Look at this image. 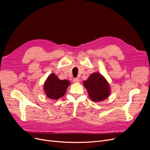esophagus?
Wrapping results in <instances>:
<instances>
[{
  "mask_svg": "<svg viewBox=\"0 0 150 150\" xmlns=\"http://www.w3.org/2000/svg\"><path fill=\"white\" fill-rule=\"evenodd\" d=\"M73 82H74V83H79V82H80V79H79V78H74V79L73 80Z\"/></svg>",
  "mask_w": 150,
  "mask_h": 150,
  "instance_id": "esophagus-1",
  "label": "esophagus"
}]
</instances>
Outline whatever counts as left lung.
I'll list each match as a JSON object with an SVG mask.
<instances>
[{
    "mask_svg": "<svg viewBox=\"0 0 150 150\" xmlns=\"http://www.w3.org/2000/svg\"><path fill=\"white\" fill-rule=\"evenodd\" d=\"M91 99L95 102L105 100L111 92V89L105 78L100 73L92 74L87 80L83 81Z\"/></svg>",
    "mask_w": 150,
    "mask_h": 150,
    "instance_id": "8db88e82",
    "label": "left lung"
}]
</instances>
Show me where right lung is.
<instances>
[{"label":"right lung","instance_id":"1","mask_svg":"<svg viewBox=\"0 0 150 150\" xmlns=\"http://www.w3.org/2000/svg\"><path fill=\"white\" fill-rule=\"evenodd\" d=\"M70 84L69 80H61L53 73L45 81L44 90L47 97L52 100H58L64 96Z\"/></svg>","mask_w":150,"mask_h":150}]
</instances>
